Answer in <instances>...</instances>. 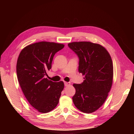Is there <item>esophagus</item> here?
Masks as SVG:
<instances>
[{
	"mask_svg": "<svg viewBox=\"0 0 134 134\" xmlns=\"http://www.w3.org/2000/svg\"><path fill=\"white\" fill-rule=\"evenodd\" d=\"M70 85V82H64V86H69Z\"/></svg>",
	"mask_w": 134,
	"mask_h": 134,
	"instance_id": "34e87169",
	"label": "esophagus"
}]
</instances>
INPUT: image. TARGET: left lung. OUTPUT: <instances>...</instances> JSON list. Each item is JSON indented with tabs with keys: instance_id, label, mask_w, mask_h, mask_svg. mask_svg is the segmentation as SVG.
Wrapping results in <instances>:
<instances>
[{
	"instance_id": "1",
	"label": "left lung",
	"mask_w": 134,
	"mask_h": 134,
	"mask_svg": "<svg viewBox=\"0 0 134 134\" xmlns=\"http://www.w3.org/2000/svg\"><path fill=\"white\" fill-rule=\"evenodd\" d=\"M68 45L78 55V71L85 76L81 84H73L75 89L73 102L81 112L93 113L103 105L112 87V59L107 50L98 44L79 41Z\"/></svg>"
}]
</instances>
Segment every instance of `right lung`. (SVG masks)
Returning a JSON list of instances; mask_svg holds the SVG:
<instances>
[{
	"label": "right lung",
	"instance_id": "right-lung-1",
	"mask_svg": "<svg viewBox=\"0 0 134 134\" xmlns=\"http://www.w3.org/2000/svg\"><path fill=\"white\" fill-rule=\"evenodd\" d=\"M64 45L41 41L30 44L20 52L16 63L17 78L29 104L41 113L52 110L59 103L64 85L45 78L55 53Z\"/></svg>",
	"mask_w": 134,
	"mask_h": 134
}]
</instances>
